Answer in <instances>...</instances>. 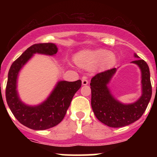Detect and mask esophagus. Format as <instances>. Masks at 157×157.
Listing matches in <instances>:
<instances>
[{
	"label": "esophagus",
	"mask_w": 157,
	"mask_h": 157,
	"mask_svg": "<svg viewBox=\"0 0 157 157\" xmlns=\"http://www.w3.org/2000/svg\"><path fill=\"white\" fill-rule=\"evenodd\" d=\"M88 80L87 79H86V77H83V78H82V85H83V86H86V85L88 84Z\"/></svg>",
	"instance_id": "obj_1"
}]
</instances>
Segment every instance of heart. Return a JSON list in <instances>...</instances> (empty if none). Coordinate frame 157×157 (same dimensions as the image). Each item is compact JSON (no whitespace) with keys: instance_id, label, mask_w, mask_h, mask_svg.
<instances>
[{"instance_id":"obj_1","label":"heart","mask_w":157,"mask_h":157,"mask_svg":"<svg viewBox=\"0 0 157 157\" xmlns=\"http://www.w3.org/2000/svg\"><path fill=\"white\" fill-rule=\"evenodd\" d=\"M76 63L80 67L90 69L97 64L101 68L111 67L115 61V56L112 52L104 49L89 51L77 55Z\"/></svg>"}]
</instances>
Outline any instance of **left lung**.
Returning a JSON list of instances; mask_svg holds the SVG:
<instances>
[{
	"mask_svg": "<svg viewBox=\"0 0 157 157\" xmlns=\"http://www.w3.org/2000/svg\"><path fill=\"white\" fill-rule=\"evenodd\" d=\"M134 57L139 58L136 54ZM141 71L142 95L131 104H123L111 94L108 83L116 72V68L96 74L91 79V105L99 121L112 128H121L137 121L146 110L152 96L150 69L144 60L132 61Z\"/></svg>",
	"mask_w": 157,
	"mask_h": 157,
	"instance_id": "obj_1",
	"label": "left lung"
}]
</instances>
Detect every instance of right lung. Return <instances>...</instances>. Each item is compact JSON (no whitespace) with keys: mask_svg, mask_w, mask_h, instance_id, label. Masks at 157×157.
Segmentation results:
<instances>
[{"mask_svg":"<svg viewBox=\"0 0 157 157\" xmlns=\"http://www.w3.org/2000/svg\"><path fill=\"white\" fill-rule=\"evenodd\" d=\"M58 48L53 43L35 44L28 48L11 65L6 86V100L15 118L26 127L33 130H45L59 124L65 116L74 94L81 86V80L59 81L48 99L40 105L29 106L19 98L17 80L23 66L39 53L54 55Z\"/></svg>","mask_w":157,"mask_h":157,"instance_id":"obj_1","label":"right lung"}]
</instances>
